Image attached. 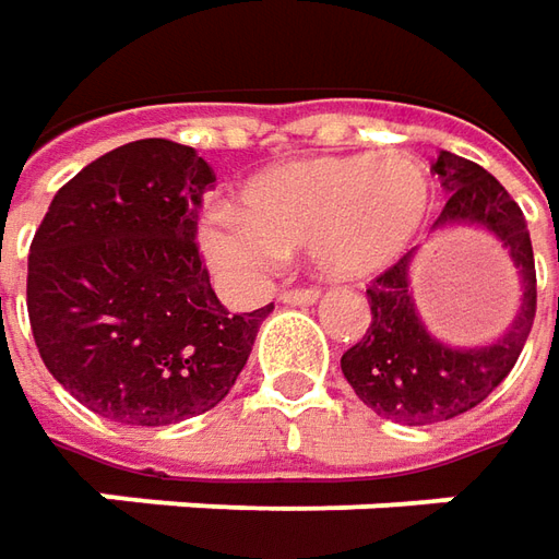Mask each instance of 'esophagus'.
Here are the masks:
<instances>
[{
	"label": "esophagus",
	"mask_w": 559,
	"mask_h": 559,
	"mask_svg": "<svg viewBox=\"0 0 559 559\" xmlns=\"http://www.w3.org/2000/svg\"><path fill=\"white\" fill-rule=\"evenodd\" d=\"M321 297L316 287H297V290H284L281 294V302H287V306H306V302H316Z\"/></svg>",
	"instance_id": "obj_1"
}]
</instances>
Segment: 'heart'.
Segmentation results:
<instances>
[{"mask_svg":"<svg viewBox=\"0 0 559 559\" xmlns=\"http://www.w3.org/2000/svg\"><path fill=\"white\" fill-rule=\"evenodd\" d=\"M430 203V169L408 151L302 157L257 173L235 216L203 225L201 247L235 281L260 278L299 247L328 278H371L408 253Z\"/></svg>","mask_w":559,"mask_h":559,"instance_id":"1","label":"heart"}]
</instances>
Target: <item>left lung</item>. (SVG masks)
I'll use <instances>...</instances> for the list:
<instances>
[{
	"instance_id": "1",
	"label": "left lung",
	"mask_w": 559,
	"mask_h": 559,
	"mask_svg": "<svg viewBox=\"0 0 559 559\" xmlns=\"http://www.w3.org/2000/svg\"><path fill=\"white\" fill-rule=\"evenodd\" d=\"M433 173L449 191L436 225L473 222L495 231L508 247L513 265L520 269L523 302L508 334L491 346L449 349L445 343L430 337L424 321L417 318L408 287L412 253L368 284L371 324L365 337L343 353L340 368L371 412L408 427L452 420L489 399L523 353L538 302L530 228L523 210L513 203L504 185L479 164L449 151H439Z\"/></svg>"
}]
</instances>
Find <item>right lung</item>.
<instances>
[{"mask_svg": "<svg viewBox=\"0 0 559 559\" xmlns=\"http://www.w3.org/2000/svg\"><path fill=\"white\" fill-rule=\"evenodd\" d=\"M216 173L198 151L142 139L58 188L29 243L27 312L51 377L88 412L166 427L216 408L262 318L228 316L198 247Z\"/></svg>", "mask_w": 559, "mask_h": 559, "instance_id": "obj_1", "label": "right lung"}]
</instances>
